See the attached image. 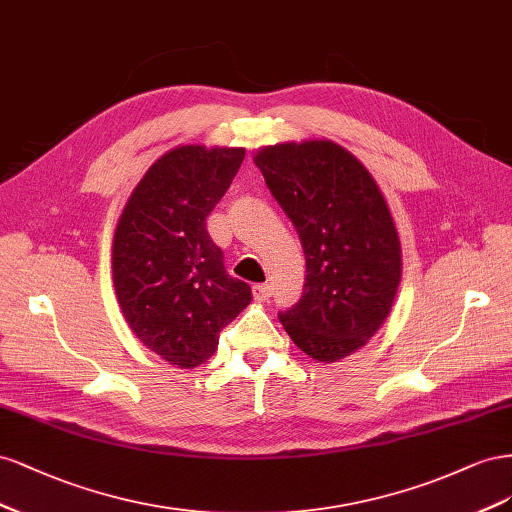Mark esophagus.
Wrapping results in <instances>:
<instances>
[{
	"label": "esophagus",
	"instance_id": "obj_1",
	"mask_svg": "<svg viewBox=\"0 0 512 512\" xmlns=\"http://www.w3.org/2000/svg\"><path fill=\"white\" fill-rule=\"evenodd\" d=\"M253 296H255V300H270V296H272V285H268V283H259V285H255L253 287Z\"/></svg>",
	"mask_w": 512,
	"mask_h": 512
}]
</instances>
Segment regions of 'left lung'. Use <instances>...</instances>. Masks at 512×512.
<instances>
[{
  "label": "left lung",
  "mask_w": 512,
  "mask_h": 512,
  "mask_svg": "<svg viewBox=\"0 0 512 512\" xmlns=\"http://www.w3.org/2000/svg\"><path fill=\"white\" fill-rule=\"evenodd\" d=\"M306 259L302 298L279 313L304 354L345 358L384 324L401 281V246L377 184L332 141L268 145L255 156Z\"/></svg>",
  "instance_id": "obj_1"
}]
</instances>
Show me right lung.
Listing matches in <instances>:
<instances>
[{"instance_id":"obj_1","label":"right lung","mask_w":512,"mask_h":512,"mask_svg":"<svg viewBox=\"0 0 512 512\" xmlns=\"http://www.w3.org/2000/svg\"><path fill=\"white\" fill-rule=\"evenodd\" d=\"M244 160L242 148L182 145L160 156L130 195L113 240V283L135 337L180 369L206 362L251 285L225 270L208 231Z\"/></svg>"}]
</instances>
